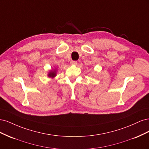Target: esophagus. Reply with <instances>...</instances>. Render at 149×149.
Masks as SVG:
<instances>
[{"instance_id": "esophagus-1", "label": "esophagus", "mask_w": 149, "mask_h": 149, "mask_svg": "<svg viewBox=\"0 0 149 149\" xmlns=\"http://www.w3.org/2000/svg\"><path fill=\"white\" fill-rule=\"evenodd\" d=\"M77 63H78V62L76 61H71V65H77Z\"/></svg>"}]
</instances>
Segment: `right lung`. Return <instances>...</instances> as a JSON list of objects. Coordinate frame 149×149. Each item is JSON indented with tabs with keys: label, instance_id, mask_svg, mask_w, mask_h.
<instances>
[{
	"label": "right lung",
	"instance_id": "right-lung-1",
	"mask_svg": "<svg viewBox=\"0 0 149 149\" xmlns=\"http://www.w3.org/2000/svg\"><path fill=\"white\" fill-rule=\"evenodd\" d=\"M55 76H56V71H55V70L51 71L49 73V74H48V76H49V77L53 78V77H55Z\"/></svg>",
	"mask_w": 149,
	"mask_h": 149
}]
</instances>
